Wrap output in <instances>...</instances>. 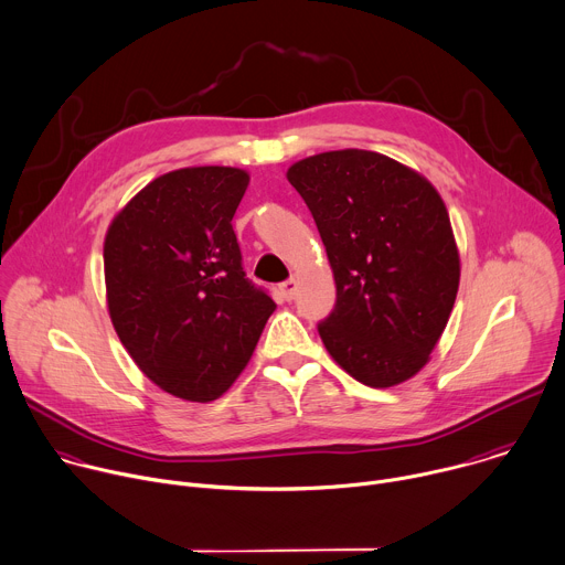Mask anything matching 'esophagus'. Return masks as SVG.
<instances>
[{"instance_id": "obj_1", "label": "esophagus", "mask_w": 565, "mask_h": 565, "mask_svg": "<svg viewBox=\"0 0 565 565\" xmlns=\"http://www.w3.org/2000/svg\"><path fill=\"white\" fill-rule=\"evenodd\" d=\"M280 291L285 294V298H287V300H291V298L296 296V291H298V280H296V278L285 280V282L280 285Z\"/></svg>"}]
</instances>
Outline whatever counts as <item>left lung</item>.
<instances>
[{"instance_id":"1","label":"left lung","mask_w":565,"mask_h":565,"mask_svg":"<svg viewBox=\"0 0 565 565\" xmlns=\"http://www.w3.org/2000/svg\"><path fill=\"white\" fill-rule=\"evenodd\" d=\"M287 180L313 215L335 280L333 311L318 322L329 356L370 387L412 379L461 280L443 198L418 171L363 149L298 160Z\"/></svg>"}]
</instances>
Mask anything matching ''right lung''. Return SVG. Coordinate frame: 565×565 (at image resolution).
I'll use <instances>...</instances> for the list:
<instances>
[{
    "mask_svg": "<svg viewBox=\"0 0 565 565\" xmlns=\"http://www.w3.org/2000/svg\"><path fill=\"white\" fill-rule=\"evenodd\" d=\"M247 186L236 167L169 171L127 202L104 238L110 322L145 376L184 401L227 392L276 309L245 276L232 227Z\"/></svg>",
    "mask_w": 565,
    "mask_h": 565,
    "instance_id": "right-lung-1",
    "label": "right lung"
}]
</instances>
